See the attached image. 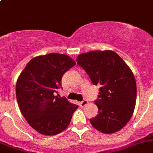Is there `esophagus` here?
I'll list each match as a JSON object with an SVG mask.
<instances>
[{
    "label": "esophagus",
    "instance_id": "esophagus-1",
    "mask_svg": "<svg viewBox=\"0 0 153 153\" xmlns=\"http://www.w3.org/2000/svg\"><path fill=\"white\" fill-rule=\"evenodd\" d=\"M87 104H88V101H86V100H84V101H82L80 102V105H81V106H86Z\"/></svg>",
    "mask_w": 153,
    "mask_h": 153
}]
</instances>
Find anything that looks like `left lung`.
Returning a JSON list of instances; mask_svg holds the SVG:
<instances>
[{
	"mask_svg": "<svg viewBox=\"0 0 153 153\" xmlns=\"http://www.w3.org/2000/svg\"><path fill=\"white\" fill-rule=\"evenodd\" d=\"M76 61L92 84L100 86L95 101L98 114L89 120L91 124L103 133L119 131L132 117L136 102V82L132 70L111 50L82 53Z\"/></svg>",
	"mask_w": 153,
	"mask_h": 153,
	"instance_id": "left-lung-1",
	"label": "left lung"
}]
</instances>
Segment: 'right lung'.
<instances>
[{
	"mask_svg": "<svg viewBox=\"0 0 153 153\" xmlns=\"http://www.w3.org/2000/svg\"><path fill=\"white\" fill-rule=\"evenodd\" d=\"M75 65V61L67 55L49 53L32 58L18 77L16 98L20 110L39 133L61 132L78 109L65 97L55 96L63 75Z\"/></svg>",
	"mask_w": 153,
	"mask_h": 153,
	"instance_id": "add662e5",
	"label": "right lung"
}]
</instances>
